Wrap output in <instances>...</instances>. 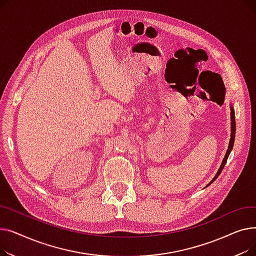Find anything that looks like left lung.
Masks as SVG:
<instances>
[{
    "instance_id": "1",
    "label": "left lung",
    "mask_w": 256,
    "mask_h": 256,
    "mask_svg": "<svg viewBox=\"0 0 256 256\" xmlns=\"http://www.w3.org/2000/svg\"><path fill=\"white\" fill-rule=\"evenodd\" d=\"M230 120H232V122H230V130H232V132H230V144H228V150H227V152H226V154H225V156H224V158H223V160H222V164H221L219 170L217 171L216 176H214V178L208 182V184L206 186H208L210 184H212L214 180H216L218 178V176H220V173L222 172V170H223V168H224V166H225V164H226V162H227L228 156H230V152H232V150L234 143V138H236V117H234V110L232 104H230Z\"/></svg>"
}]
</instances>
